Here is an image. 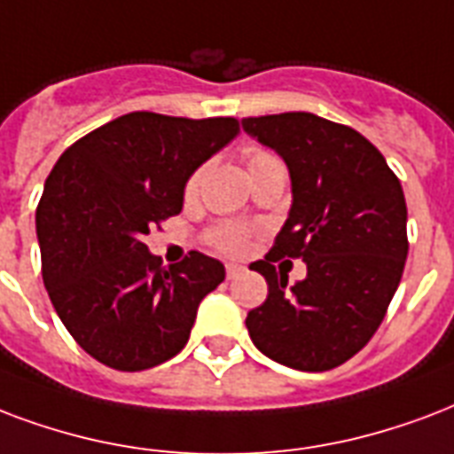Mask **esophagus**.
I'll return each mask as SVG.
<instances>
[{
	"instance_id": "34e87169",
	"label": "esophagus",
	"mask_w": 454,
	"mask_h": 454,
	"mask_svg": "<svg viewBox=\"0 0 454 454\" xmlns=\"http://www.w3.org/2000/svg\"><path fill=\"white\" fill-rule=\"evenodd\" d=\"M242 273V266L238 264H226V278L231 281V278H235V276H240Z\"/></svg>"
}]
</instances>
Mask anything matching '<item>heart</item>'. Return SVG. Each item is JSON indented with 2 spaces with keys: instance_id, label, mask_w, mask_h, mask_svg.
Returning a JSON list of instances; mask_svg holds the SVG:
<instances>
[{
  "instance_id": "b5f03b06",
  "label": "heart",
  "mask_w": 454,
  "mask_h": 454,
  "mask_svg": "<svg viewBox=\"0 0 454 454\" xmlns=\"http://www.w3.org/2000/svg\"><path fill=\"white\" fill-rule=\"evenodd\" d=\"M269 159H276L273 154L264 150H252L250 157H247V164H262V161H269ZM200 183H202V168H197L192 176L185 183V197H195L197 190H200ZM247 228L240 226V223H221V226L212 228L209 233V242L214 247H219L221 252H228V254H238V252L245 250L247 245Z\"/></svg>"
}]
</instances>
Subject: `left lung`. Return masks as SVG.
<instances>
[{
    "label": "left lung",
    "mask_w": 454,
    "mask_h": 454,
    "mask_svg": "<svg viewBox=\"0 0 454 454\" xmlns=\"http://www.w3.org/2000/svg\"><path fill=\"white\" fill-rule=\"evenodd\" d=\"M290 173L288 219L271 252L250 269L269 283L245 319L257 350L300 372H328L372 340L403 278L407 204L403 185L364 135L307 112L242 119ZM300 256L308 278L287 288L276 258Z\"/></svg>",
    "instance_id": "8db88e82"
}]
</instances>
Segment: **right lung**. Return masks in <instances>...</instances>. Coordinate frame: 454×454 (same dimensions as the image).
<instances>
[{"label":"right lung","mask_w":454,"mask_h":454,"mask_svg":"<svg viewBox=\"0 0 454 454\" xmlns=\"http://www.w3.org/2000/svg\"><path fill=\"white\" fill-rule=\"evenodd\" d=\"M238 133V121L223 116L133 112L54 164L35 214L44 288L97 362L143 372L185 348L197 307L226 269L202 252L161 269L143 238L181 212L190 176Z\"/></svg>","instance_id":"obj_1"}]
</instances>
